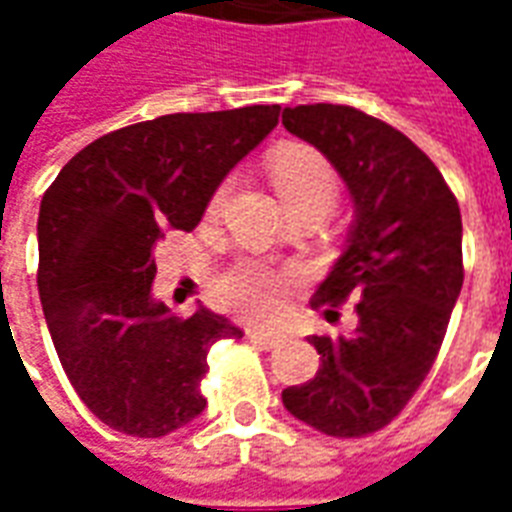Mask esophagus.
Instances as JSON below:
<instances>
[{"instance_id": "obj_1", "label": "esophagus", "mask_w": 512, "mask_h": 512, "mask_svg": "<svg viewBox=\"0 0 512 512\" xmlns=\"http://www.w3.org/2000/svg\"><path fill=\"white\" fill-rule=\"evenodd\" d=\"M246 337H249V343L260 345V348H277V345L282 343V334L266 332V329H249Z\"/></svg>"}]
</instances>
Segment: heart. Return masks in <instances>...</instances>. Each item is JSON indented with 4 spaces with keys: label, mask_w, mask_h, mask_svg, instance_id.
<instances>
[{
    "label": "heart",
    "mask_w": 512,
    "mask_h": 512,
    "mask_svg": "<svg viewBox=\"0 0 512 512\" xmlns=\"http://www.w3.org/2000/svg\"><path fill=\"white\" fill-rule=\"evenodd\" d=\"M271 180L290 211L321 208L329 213L340 194V178L332 164L318 150L304 145L279 147L271 158ZM224 191L227 186L216 191L211 208L222 205ZM290 285L293 279L288 271H277L257 260H241L216 279V296L235 315L266 321L282 310Z\"/></svg>",
    "instance_id": "obj_1"
}]
</instances>
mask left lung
Listing matches in <instances>:
<instances>
[{
	"label": "left lung",
	"instance_id": "obj_1",
	"mask_svg": "<svg viewBox=\"0 0 512 512\" xmlns=\"http://www.w3.org/2000/svg\"><path fill=\"white\" fill-rule=\"evenodd\" d=\"M282 126L332 161L354 200L343 255L315 293L326 318L356 301V329L310 343L321 367L288 386L290 414L337 439L376 433L433 367L461 296V208L406 134L354 106H285Z\"/></svg>",
	"mask_w": 512,
	"mask_h": 512
}]
</instances>
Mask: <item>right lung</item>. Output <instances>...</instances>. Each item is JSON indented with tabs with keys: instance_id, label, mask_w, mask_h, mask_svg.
Instances as JSON below:
<instances>
[{
	"instance_id": "add662e5",
	"label": "right lung",
	"mask_w": 512,
	"mask_h": 512,
	"mask_svg": "<svg viewBox=\"0 0 512 512\" xmlns=\"http://www.w3.org/2000/svg\"><path fill=\"white\" fill-rule=\"evenodd\" d=\"M282 106L180 112L95 139L62 167L38 216V290L62 370L109 428L158 439L202 414L200 381L224 315L153 299L156 244L194 230L227 172Z\"/></svg>"
}]
</instances>
